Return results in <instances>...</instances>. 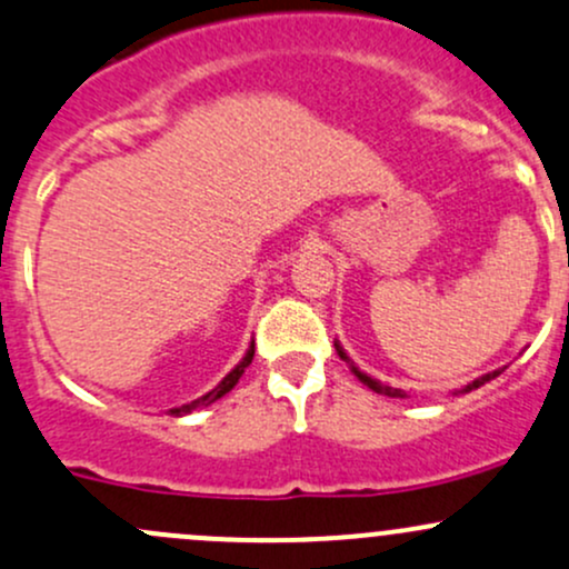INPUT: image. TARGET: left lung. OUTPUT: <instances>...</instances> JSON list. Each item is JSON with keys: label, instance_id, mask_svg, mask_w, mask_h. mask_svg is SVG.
I'll return each instance as SVG.
<instances>
[{"label": "left lung", "instance_id": "1", "mask_svg": "<svg viewBox=\"0 0 569 569\" xmlns=\"http://www.w3.org/2000/svg\"><path fill=\"white\" fill-rule=\"evenodd\" d=\"M337 353H340V359H346V361H348V356L342 353V348H340V346H337ZM499 372H502V370H495V372H489V376H483V378L472 380V383L467 386L465 391H472V389H478V386H483L486 380H495V378L499 376ZM353 376L359 378L361 383H365V386H370L372 391H378V395H383V397H402V395H399V389H391V386H383V383H380V380H372L370 376H365V372H359V370H356V367H353Z\"/></svg>", "mask_w": 569, "mask_h": 569}]
</instances>
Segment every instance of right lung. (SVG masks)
Segmentation results:
<instances>
[{
	"instance_id": "right-lung-1",
	"label": "right lung",
	"mask_w": 569,
	"mask_h": 569,
	"mask_svg": "<svg viewBox=\"0 0 569 569\" xmlns=\"http://www.w3.org/2000/svg\"><path fill=\"white\" fill-rule=\"evenodd\" d=\"M251 359H253V342H251V348H248L246 359H242V361H240V365H237V367H234V370H232V372H229V376H227V378H223V380H221V383H218L213 391H208V395H204V397L193 399V402H191V405H180V408H172V410H170V416H183V413H191V410H193V408H202V405H210V402H216V399H221L223 395H227V391H232V389H234V383H237V380H240V376H242V372H246V367H248V365H251Z\"/></svg>"
}]
</instances>
